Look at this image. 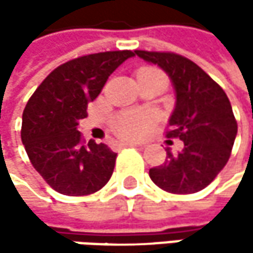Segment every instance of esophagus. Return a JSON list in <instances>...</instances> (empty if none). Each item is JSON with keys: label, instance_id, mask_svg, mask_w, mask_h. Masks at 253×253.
<instances>
[{"label": "esophagus", "instance_id": "1", "mask_svg": "<svg viewBox=\"0 0 253 253\" xmlns=\"http://www.w3.org/2000/svg\"><path fill=\"white\" fill-rule=\"evenodd\" d=\"M120 145L122 146H142V143H137V142H122Z\"/></svg>", "mask_w": 253, "mask_h": 253}]
</instances>
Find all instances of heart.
<instances>
[{"label":"heart","mask_w":253,"mask_h":253,"mask_svg":"<svg viewBox=\"0 0 253 253\" xmlns=\"http://www.w3.org/2000/svg\"><path fill=\"white\" fill-rule=\"evenodd\" d=\"M146 72H154V73H160L157 70L152 69H145ZM152 125V116L148 111L143 110H127V111H122L120 114L116 116L114 122H113V127L114 130L123 136V137H128V139H134L142 136L148 127Z\"/></svg>","instance_id":"b5f03b06"}]
</instances>
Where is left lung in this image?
<instances>
[{
  "label": "left lung",
  "instance_id": "left-lung-1",
  "mask_svg": "<svg viewBox=\"0 0 253 253\" xmlns=\"http://www.w3.org/2000/svg\"><path fill=\"white\" fill-rule=\"evenodd\" d=\"M157 64L176 90V108L167 137L183 142L180 152L167 148L164 164L149 170L151 180L166 192L187 195L205 189L227 164L237 134V122L223 87L198 64L174 52L134 51Z\"/></svg>",
  "mask_w": 253,
  "mask_h": 253
}]
</instances>
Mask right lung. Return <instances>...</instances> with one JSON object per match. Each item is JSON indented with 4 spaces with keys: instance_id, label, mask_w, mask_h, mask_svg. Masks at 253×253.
<instances>
[{
    "instance_id": "right-lung-1",
    "label": "right lung",
    "mask_w": 253,
    "mask_h": 253,
    "mask_svg": "<svg viewBox=\"0 0 253 253\" xmlns=\"http://www.w3.org/2000/svg\"><path fill=\"white\" fill-rule=\"evenodd\" d=\"M133 55L126 49L70 60L45 77L27 101L22 142L35 170L58 193H95L113 174L117 154L105 143H84L77 125L110 75Z\"/></svg>"
}]
</instances>
